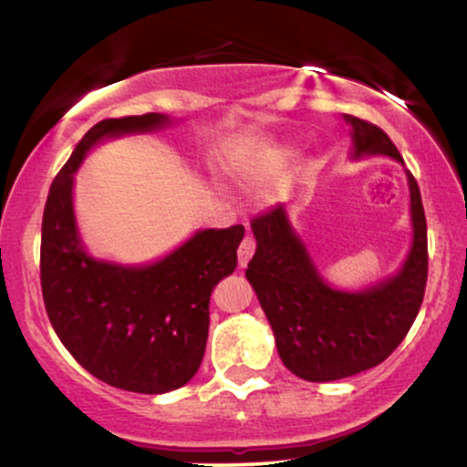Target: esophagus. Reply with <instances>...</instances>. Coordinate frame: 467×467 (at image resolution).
Instances as JSON below:
<instances>
[{
	"label": "esophagus",
	"mask_w": 467,
	"mask_h": 467,
	"mask_svg": "<svg viewBox=\"0 0 467 467\" xmlns=\"http://www.w3.org/2000/svg\"><path fill=\"white\" fill-rule=\"evenodd\" d=\"M254 250H256V244H254V239L247 234V237L241 241L239 245V252H237V258H239V267L244 269L247 267V263H250V258L254 256Z\"/></svg>",
	"instance_id": "1"
}]
</instances>
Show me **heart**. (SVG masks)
<instances>
[{"label": "heart", "instance_id": "heart-1", "mask_svg": "<svg viewBox=\"0 0 467 467\" xmlns=\"http://www.w3.org/2000/svg\"><path fill=\"white\" fill-rule=\"evenodd\" d=\"M280 155H288V150H282ZM263 182H265V170L263 168L252 170V172L245 176V185L247 187H261Z\"/></svg>", "mask_w": 467, "mask_h": 467}]
</instances>
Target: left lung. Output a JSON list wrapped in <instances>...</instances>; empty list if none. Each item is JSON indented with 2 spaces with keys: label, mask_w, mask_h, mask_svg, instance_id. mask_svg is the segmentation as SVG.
<instances>
[{
  "label": "left lung",
  "mask_w": 467,
  "mask_h": 467,
  "mask_svg": "<svg viewBox=\"0 0 467 467\" xmlns=\"http://www.w3.org/2000/svg\"><path fill=\"white\" fill-rule=\"evenodd\" d=\"M351 127V161L390 157L403 165L392 140L370 122L345 114ZM410 187L411 247L397 274L362 291L336 288L318 271L293 226L288 204L256 217L250 226L256 252L245 277L267 317L277 353L306 381H336L381 364L410 332L427 286V220L420 190Z\"/></svg>",
  "instance_id": "1"
}]
</instances>
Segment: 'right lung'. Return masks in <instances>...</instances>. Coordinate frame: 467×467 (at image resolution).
<instances>
[{
  "label": "right lung",
  "instance_id": "add662e5",
  "mask_svg": "<svg viewBox=\"0 0 467 467\" xmlns=\"http://www.w3.org/2000/svg\"><path fill=\"white\" fill-rule=\"evenodd\" d=\"M174 118L144 114L94 125L57 172L43 215L40 285L57 338L88 373L127 392L163 394L198 373L209 299L237 267L244 226L198 228L157 261L125 265L88 252L75 215V172L92 149L152 133Z\"/></svg>",
  "mask_w": 467,
  "mask_h": 467
}]
</instances>
